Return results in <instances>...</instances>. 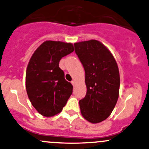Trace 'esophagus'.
<instances>
[{"label":"esophagus","mask_w":149,"mask_h":149,"mask_svg":"<svg viewBox=\"0 0 149 149\" xmlns=\"http://www.w3.org/2000/svg\"><path fill=\"white\" fill-rule=\"evenodd\" d=\"M71 83H72L73 86H75V85H76V81H75V80H72V81H71Z\"/></svg>","instance_id":"obj_1"}]
</instances>
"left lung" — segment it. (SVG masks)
I'll use <instances>...</instances> for the list:
<instances>
[{
  "label": "left lung",
  "mask_w": 149,
  "mask_h": 149,
  "mask_svg": "<svg viewBox=\"0 0 149 149\" xmlns=\"http://www.w3.org/2000/svg\"><path fill=\"white\" fill-rule=\"evenodd\" d=\"M85 72L86 95L79 101L85 119L98 123L111 115L119 96L120 74L116 59L102 42L90 40L74 43Z\"/></svg>",
  "instance_id": "1"
}]
</instances>
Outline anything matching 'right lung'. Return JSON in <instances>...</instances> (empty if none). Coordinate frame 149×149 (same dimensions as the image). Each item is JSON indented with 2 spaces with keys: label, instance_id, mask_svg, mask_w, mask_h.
<instances>
[{
  "label": "right lung",
  "instance_id": "1",
  "mask_svg": "<svg viewBox=\"0 0 149 149\" xmlns=\"http://www.w3.org/2000/svg\"><path fill=\"white\" fill-rule=\"evenodd\" d=\"M72 43L47 40L31 57L26 73V92L33 107L45 117L62 111L73 92V85L64 78L59 61L73 52Z\"/></svg>",
  "mask_w": 149,
  "mask_h": 149
}]
</instances>
